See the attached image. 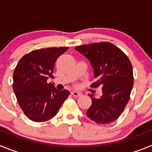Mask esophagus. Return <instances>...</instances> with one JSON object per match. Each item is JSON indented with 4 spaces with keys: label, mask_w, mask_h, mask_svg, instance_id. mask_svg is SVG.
<instances>
[{
    "label": "esophagus",
    "mask_w": 152,
    "mask_h": 152,
    "mask_svg": "<svg viewBox=\"0 0 152 152\" xmlns=\"http://www.w3.org/2000/svg\"><path fill=\"white\" fill-rule=\"evenodd\" d=\"M72 94L74 96H81V95H82L81 94H80V93L77 92V91H72Z\"/></svg>",
    "instance_id": "34e87169"
}]
</instances>
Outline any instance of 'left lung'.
I'll list each match as a JSON object with an SVG mask.
<instances>
[{
    "mask_svg": "<svg viewBox=\"0 0 152 152\" xmlns=\"http://www.w3.org/2000/svg\"><path fill=\"white\" fill-rule=\"evenodd\" d=\"M75 49L90 61L96 79L91 85L100 86L103 93L99 98L88 94L92 104L86 115L99 124L115 121L123 113L133 87L129 59L118 47L107 42L80 45Z\"/></svg>",
    "mask_w": 152,
    "mask_h": 152,
    "instance_id": "1",
    "label": "left lung"
}]
</instances>
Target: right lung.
<instances>
[{"instance_id":"add662e5","label":"right lung","mask_w":152,"mask_h":152,"mask_svg":"<svg viewBox=\"0 0 152 152\" xmlns=\"http://www.w3.org/2000/svg\"><path fill=\"white\" fill-rule=\"evenodd\" d=\"M68 47L34 50L19 61L13 75V90L22 110L30 120L44 122L57 114L70 92L47 83L53 77L56 59Z\"/></svg>"}]
</instances>
